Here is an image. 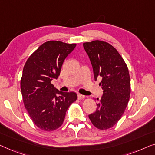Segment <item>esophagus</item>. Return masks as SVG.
Returning <instances> with one entry per match:
<instances>
[{"mask_svg": "<svg viewBox=\"0 0 155 155\" xmlns=\"http://www.w3.org/2000/svg\"><path fill=\"white\" fill-rule=\"evenodd\" d=\"M78 100H83L85 98V96L81 94H78Z\"/></svg>", "mask_w": 155, "mask_h": 155, "instance_id": "1", "label": "esophagus"}]
</instances>
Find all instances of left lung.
<instances>
[{
	"instance_id": "obj_1",
	"label": "left lung",
	"mask_w": 155,
	"mask_h": 155,
	"mask_svg": "<svg viewBox=\"0 0 155 155\" xmlns=\"http://www.w3.org/2000/svg\"><path fill=\"white\" fill-rule=\"evenodd\" d=\"M90 58L95 80L103 95L97 110L88 116L93 125L100 130L112 128L125 112L130 94V79L126 62L116 48L102 41L83 43Z\"/></svg>"
}]
</instances>
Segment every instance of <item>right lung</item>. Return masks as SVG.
<instances>
[{
  "label": "right lung",
  "instance_id": "right-lung-1",
  "mask_svg": "<svg viewBox=\"0 0 155 155\" xmlns=\"http://www.w3.org/2000/svg\"><path fill=\"white\" fill-rule=\"evenodd\" d=\"M76 43L49 41L36 50L24 66L20 87L25 109L35 125L45 131L60 128L69 107L77 99L74 92H61L51 84L60 74Z\"/></svg>",
  "mask_w": 155,
  "mask_h": 155
}]
</instances>
